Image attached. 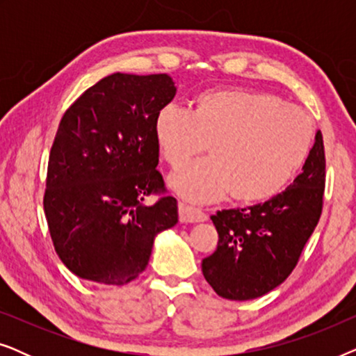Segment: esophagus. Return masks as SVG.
<instances>
[{"mask_svg":"<svg viewBox=\"0 0 356 356\" xmlns=\"http://www.w3.org/2000/svg\"><path fill=\"white\" fill-rule=\"evenodd\" d=\"M178 211H179V220L181 222H204L207 218L206 212L201 211V209L189 206L186 202H179L178 204Z\"/></svg>","mask_w":356,"mask_h":356,"instance_id":"obj_1","label":"esophagus"}]
</instances>
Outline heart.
I'll return each instance as SVG.
<instances>
[{
  "mask_svg": "<svg viewBox=\"0 0 356 356\" xmlns=\"http://www.w3.org/2000/svg\"><path fill=\"white\" fill-rule=\"evenodd\" d=\"M313 134L303 108L259 90H209L196 97L191 113L167 105L155 118V138L170 167H184L209 145L211 159L170 179L191 201L227 193L241 204L269 201L298 175Z\"/></svg>",
  "mask_w": 356,
  "mask_h": 356,
  "instance_id": "1",
  "label": "heart"
}]
</instances>
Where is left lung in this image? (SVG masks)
<instances>
[{
  "mask_svg": "<svg viewBox=\"0 0 356 356\" xmlns=\"http://www.w3.org/2000/svg\"><path fill=\"white\" fill-rule=\"evenodd\" d=\"M325 188V155L321 131L303 172L285 191L264 204L223 209L212 216L217 250L202 259V274L227 300H254L291 274L318 225Z\"/></svg>",
  "mask_w": 356,
  "mask_h": 356,
  "instance_id": "1",
  "label": "left lung"
}]
</instances>
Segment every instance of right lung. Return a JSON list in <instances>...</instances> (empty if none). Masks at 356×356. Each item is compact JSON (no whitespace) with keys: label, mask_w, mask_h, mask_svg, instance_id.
I'll list each match as a JSON object with an SVG mask.
<instances>
[{"label":"right lung","mask_w":356,"mask_h":356,"mask_svg":"<svg viewBox=\"0 0 356 356\" xmlns=\"http://www.w3.org/2000/svg\"><path fill=\"white\" fill-rule=\"evenodd\" d=\"M177 87L167 74H115L65 111L48 159L43 209L72 274L126 285L145 270L157 233L177 225V199L157 170V113ZM160 193L147 207L143 199Z\"/></svg>","instance_id":"obj_1"}]
</instances>
